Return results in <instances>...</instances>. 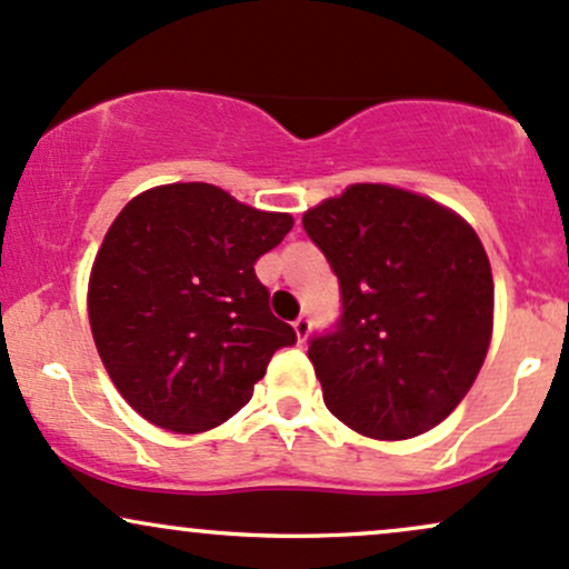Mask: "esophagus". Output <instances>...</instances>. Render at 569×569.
<instances>
[{
  "label": "esophagus",
  "instance_id": "esophagus-1",
  "mask_svg": "<svg viewBox=\"0 0 569 569\" xmlns=\"http://www.w3.org/2000/svg\"><path fill=\"white\" fill-rule=\"evenodd\" d=\"M295 335H297V342L299 346H305L308 342V335H310V321L308 316H299L295 321Z\"/></svg>",
  "mask_w": 569,
  "mask_h": 569
}]
</instances>
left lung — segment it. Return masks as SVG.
I'll list each match as a JSON object with an SVG mask.
<instances>
[{
    "mask_svg": "<svg viewBox=\"0 0 569 569\" xmlns=\"http://www.w3.org/2000/svg\"><path fill=\"white\" fill-rule=\"evenodd\" d=\"M302 223L342 291L337 329L308 348L329 413L372 440L429 432L476 383L495 329L476 229L389 183L348 186Z\"/></svg>",
    "mask_w": 569,
    "mask_h": 569,
    "instance_id": "left-lung-1",
    "label": "left lung"
}]
</instances>
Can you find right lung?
<instances>
[{
    "instance_id": "add662e5",
    "label": "right lung",
    "mask_w": 569,
    "mask_h": 569,
    "mask_svg": "<svg viewBox=\"0 0 569 569\" xmlns=\"http://www.w3.org/2000/svg\"><path fill=\"white\" fill-rule=\"evenodd\" d=\"M291 227L289 213L210 183L153 186L116 216L86 302L104 370L146 421L208 432L253 397L272 353L295 346L253 272Z\"/></svg>"
}]
</instances>
